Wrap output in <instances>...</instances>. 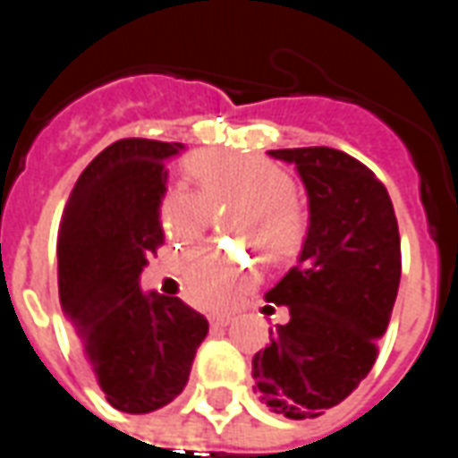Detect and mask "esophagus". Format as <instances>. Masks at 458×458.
<instances>
[{"mask_svg":"<svg viewBox=\"0 0 458 458\" xmlns=\"http://www.w3.org/2000/svg\"><path fill=\"white\" fill-rule=\"evenodd\" d=\"M230 321H233V318H230V317H213V318H210V327H213V328H223V327H228Z\"/></svg>","mask_w":458,"mask_h":458,"instance_id":"34e87169","label":"esophagus"}]
</instances>
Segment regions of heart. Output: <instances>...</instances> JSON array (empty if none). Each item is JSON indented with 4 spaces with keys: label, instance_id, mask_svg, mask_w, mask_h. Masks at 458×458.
<instances>
[{
    "label": "heart",
    "instance_id": "heart-1",
    "mask_svg": "<svg viewBox=\"0 0 458 458\" xmlns=\"http://www.w3.org/2000/svg\"><path fill=\"white\" fill-rule=\"evenodd\" d=\"M191 181L208 203H242L238 233L267 258H282L297 245L301 218L292 203V179L272 161L245 154H203L191 161ZM208 223V208L196 193L171 189L159 203L161 233L174 242L196 240ZM183 294L196 307L228 309L252 284V267L228 250L200 245L179 265Z\"/></svg>",
    "mask_w": 458,
    "mask_h": 458
}]
</instances>
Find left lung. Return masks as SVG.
Here are the masks:
<instances>
[{
    "mask_svg": "<svg viewBox=\"0 0 458 458\" xmlns=\"http://www.w3.org/2000/svg\"><path fill=\"white\" fill-rule=\"evenodd\" d=\"M267 154L294 164L304 181L309 233L297 267L265 294L289 309V321L252 358V390L272 412L311 420L344 403L373 368L403 275L400 230L387 189L345 151Z\"/></svg>",
    "mask_w": 458,
    "mask_h": 458,
    "instance_id": "left-lung-1",
    "label": "left lung"
}]
</instances>
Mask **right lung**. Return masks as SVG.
<instances>
[{
  "instance_id": "1",
  "label": "right lung",
  "mask_w": 458,
  "mask_h": 458,
  "mask_svg": "<svg viewBox=\"0 0 458 458\" xmlns=\"http://www.w3.org/2000/svg\"><path fill=\"white\" fill-rule=\"evenodd\" d=\"M183 144L120 140L95 157L58 228V294L114 410L147 414L179 397L208 321L179 297L144 294L140 275L164 245L166 159Z\"/></svg>"
}]
</instances>
